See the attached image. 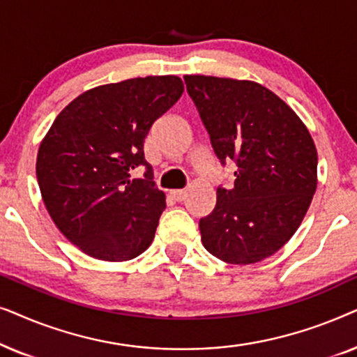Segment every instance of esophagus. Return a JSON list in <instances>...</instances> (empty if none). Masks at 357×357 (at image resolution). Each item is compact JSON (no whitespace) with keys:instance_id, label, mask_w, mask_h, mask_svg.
Masks as SVG:
<instances>
[{"instance_id":"34e87169","label":"esophagus","mask_w":357,"mask_h":357,"mask_svg":"<svg viewBox=\"0 0 357 357\" xmlns=\"http://www.w3.org/2000/svg\"><path fill=\"white\" fill-rule=\"evenodd\" d=\"M170 195H172L175 202H183L185 197H187V192H185V190H172Z\"/></svg>"}]
</instances>
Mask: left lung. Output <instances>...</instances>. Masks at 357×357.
Segmentation results:
<instances>
[{"mask_svg": "<svg viewBox=\"0 0 357 357\" xmlns=\"http://www.w3.org/2000/svg\"><path fill=\"white\" fill-rule=\"evenodd\" d=\"M213 153L236 164L199 219L202 242L219 260L250 265L280 250L301 226L317 188V149L294 110L257 82L185 76Z\"/></svg>", "mask_w": 357, "mask_h": 357, "instance_id": "8db88e82", "label": "left lung"}]
</instances>
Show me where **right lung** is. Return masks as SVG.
I'll use <instances>...</instances> for the list:
<instances>
[{"label":"right lung","instance_id":"1","mask_svg":"<svg viewBox=\"0 0 357 357\" xmlns=\"http://www.w3.org/2000/svg\"><path fill=\"white\" fill-rule=\"evenodd\" d=\"M183 92L177 76L99 86L65 107L37 155V182L53 222L71 243L105 261L151 245L165 197L144 160L151 126ZM143 167V179L129 172Z\"/></svg>","mask_w":357,"mask_h":357}]
</instances>
